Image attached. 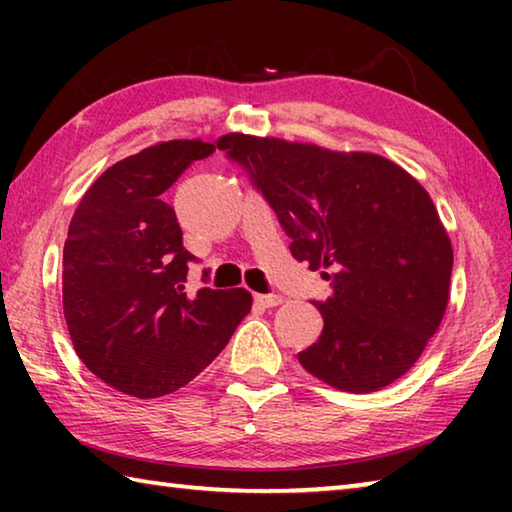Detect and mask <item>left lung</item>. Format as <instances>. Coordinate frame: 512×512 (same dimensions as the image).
I'll return each instance as SVG.
<instances>
[{
	"label": "left lung",
	"instance_id": "1",
	"mask_svg": "<svg viewBox=\"0 0 512 512\" xmlns=\"http://www.w3.org/2000/svg\"><path fill=\"white\" fill-rule=\"evenodd\" d=\"M214 149L164 142L112 164L85 192L63 250V309L92 375L151 400L189 384L228 345L253 305L183 246L164 192Z\"/></svg>",
	"mask_w": 512,
	"mask_h": 512
}]
</instances>
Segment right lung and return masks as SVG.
I'll return each mask as SVG.
<instances>
[{"label":"right lung","mask_w":512,"mask_h":512,"mask_svg":"<svg viewBox=\"0 0 512 512\" xmlns=\"http://www.w3.org/2000/svg\"><path fill=\"white\" fill-rule=\"evenodd\" d=\"M219 149L241 162L309 268L332 266V293L314 300L318 341L302 368L348 393L379 391L409 370L449 302L454 253L429 194L397 164L370 153L268 140L250 151L232 137Z\"/></svg>","instance_id":"add662e5"}]
</instances>
